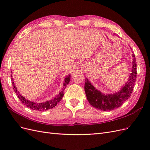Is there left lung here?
<instances>
[{
	"instance_id": "obj_1",
	"label": "left lung",
	"mask_w": 150,
	"mask_h": 150,
	"mask_svg": "<svg viewBox=\"0 0 150 150\" xmlns=\"http://www.w3.org/2000/svg\"><path fill=\"white\" fill-rule=\"evenodd\" d=\"M115 35L116 34H114ZM133 61L131 73L125 83L118 91L112 94H104L97 89L86 78L84 91L89 104L93 107L102 111H111L121 106L128 99L132 93L134 83L137 81V63L134 54H132Z\"/></svg>"
}]
</instances>
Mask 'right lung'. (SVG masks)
<instances>
[{"instance_id":"right-lung-1","label":"right lung","mask_w":150,"mask_h":150,"mask_svg":"<svg viewBox=\"0 0 150 150\" xmlns=\"http://www.w3.org/2000/svg\"><path fill=\"white\" fill-rule=\"evenodd\" d=\"M12 75H11L12 77ZM71 79V75L69 74L64 79V83H63V88L59 94H57L56 97L53 98L52 99L49 101H47L46 102L43 103H35L34 101H29V99H25V97H24L22 95L19 93V91L17 90L16 86L13 82V79L12 78V86L13 89L14 90L15 93H16L17 96H18V98L20 99V101L22 104H24V105L27 106L28 108H30V110L38 111H47L49 109H52L55 107L58 103H59L62 99L63 96H64V91L66 87V86L69 83Z\"/></svg>"}]
</instances>
